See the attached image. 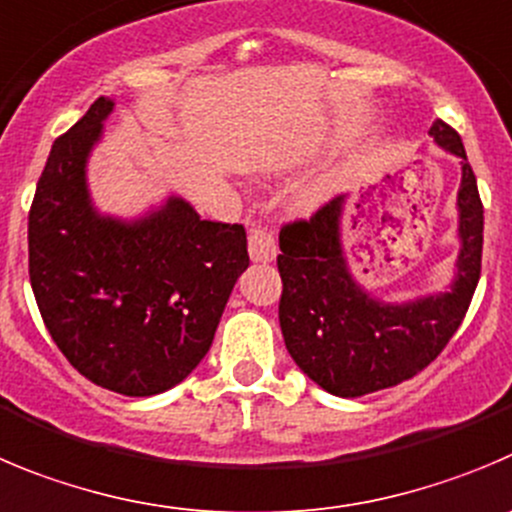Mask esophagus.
<instances>
[{
    "label": "esophagus",
    "mask_w": 512,
    "mask_h": 512,
    "mask_svg": "<svg viewBox=\"0 0 512 512\" xmlns=\"http://www.w3.org/2000/svg\"><path fill=\"white\" fill-rule=\"evenodd\" d=\"M247 242H250V257L255 262H272L275 255H278V245H275V237L267 227H250V234H247Z\"/></svg>",
    "instance_id": "esophagus-1"
}]
</instances>
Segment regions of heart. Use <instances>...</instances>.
<instances>
[{"instance_id": "b5f03b06", "label": "heart", "mask_w": 512, "mask_h": 512, "mask_svg": "<svg viewBox=\"0 0 512 512\" xmlns=\"http://www.w3.org/2000/svg\"><path fill=\"white\" fill-rule=\"evenodd\" d=\"M338 184H341V176L338 174H328V176H321V179H315L313 184L303 186V189L298 191V204L303 209H315L318 204L326 202L328 197H331L333 191L338 189Z\"/></svg>"}]
</instances>
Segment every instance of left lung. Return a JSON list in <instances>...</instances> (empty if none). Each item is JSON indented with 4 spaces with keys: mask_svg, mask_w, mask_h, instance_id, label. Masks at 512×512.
I'll return each instance as SVG.
<instances>
[{
    "mask_svg": "<svg viewBox=\"0 0 512 512\" xmlns=\"http://www.w3.org/2000/svg\"><path fill=\"white\" fill-rule=\"evenodd\" d=\"M429 136L462 164L457 191L460 255L455 278L444 293L389 303L358 283L348 270L341 240L348 197H336L308 222L300 219L280 229V328L285 346L300 371L333 396L374 394L427 369L455 336L475 295L482 262L477 179L455 128L437 118Z\"/></svg>",
    "mask_w": 512,
    "mask_h": 512,
    "instance_id": "8db88e82",
    "label": "left lung"
}]
</instances>
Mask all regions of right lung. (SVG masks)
<instances>
[{
    "label": "right lung",
    "mask_w": 512,
    "mask_h": 512,
    "mask_svg": "<svg viewBox=\"0 0 512 512\" xmlns=\"http://www.w3.org/2000/svg\"><path fill=\"white\" fill-rule=\"evenodd\" d=\"M116 108L98 98L47 156L30 209V283L52 341L93 384L154 396L207 356L250 265L242 224L169 197L143 217L100 214L88 159Z\"/></svg>",
    "instance_id": "1"
}]
</instances>
